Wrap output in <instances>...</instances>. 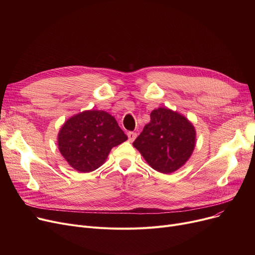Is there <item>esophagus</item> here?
Segmentation results:
<instances>
[{"label":"esophagus","instance_id":"esophagus-1","mask_svg":"<svg viewBox=\"0 0 255 255\" xmlns=\"http://www.w3.org/2000/svg\"><path fill=\"white\" fill-rule=\"evenodd\" d=\"M127 135H128V140H129L130 142H132L133 140H134V139L136 138V136H137V134H136L135 132H131V131L127 133Z\"/></svg>","mask_w":255,"mask_h":255}]
</instances>
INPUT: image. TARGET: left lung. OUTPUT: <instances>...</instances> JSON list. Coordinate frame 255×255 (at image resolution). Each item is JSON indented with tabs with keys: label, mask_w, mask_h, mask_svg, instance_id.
Wrapping results in <instances>:
<instances>
[{
	"label": "left lung",
	"mask_w": 255,
	"mask_h": 255,
	"mask_svg": "<svg viewBox=\"0 0 255 255\" xmlns=\"http://www.w3.org/2000/svg\"><path fill=\"white\" fill-rule=\"evenodd\" d=\"M195 142L196 131L188 119L167 107H158L133 146L153 169L169 175L188 161Z\"/></svg>",
	"instance_id": "left-lung-1"
}]
</instances>
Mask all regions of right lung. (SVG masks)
Listing matches in <instances>:
<instances>
[{"label": "right lung", "instance_id": "1", "mask_svg": "<svg viewBox=\"0 0 255 255\" xmlns=\"http://www.w3.org/2000/svg\"><path fill=\"white\" fill-rule=\"evenodd\" d=\"M128 137L115 117L104 111L89 110L69 118L58 134L60 153L79 172L100 167L110 152Z\"/></svg>", "mask_w": 255, "mask_h": 255}]
</instances>
